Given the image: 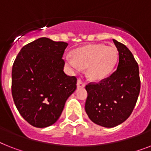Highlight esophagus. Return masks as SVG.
<instances>
[{"instance_id":"34e87169","label":"esophagus","mask_w":151,"mask_h":151,"mask_svg":"<svg viewBox=\"0 0 151 151\" xmlns=\"http://www.w3.org/2000/svg\"><path fill=\"white\" fill-rule=\"evenodd\" d=\"M84 86H85V84H84V82L82 81L81 79H78V82H77V87H78V88H84Z\"/></svg>"}]
</instances>
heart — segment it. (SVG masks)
I'll return each mask as SVG.
<instances>
[{
    "label": "heart",
    "instance_id": "obj_1",
    "mask_svg": "<svg viewBox=\"0 0 151 151\" xmlns=\"http://www.w3.org/2000/svg\"><path fill=\"white\" fill-rule=\"evenodd\" d=\"M118 50L113 46L88 44L74 49L71 57L66 58L67 66L73 70L86 69L89 81H101L111 74L118 60Z\"/></svg>",
    "mask_w": 151,
    "mask_h": 151
}]
</instances>
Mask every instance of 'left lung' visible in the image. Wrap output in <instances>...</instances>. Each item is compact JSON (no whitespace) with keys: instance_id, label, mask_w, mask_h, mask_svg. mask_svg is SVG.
I'll list each match as a JSON object with an SVG mask.
<instances>
[{"instance_id":"1","label":"left lung","mask_w":151,"mask_h":151,"mask_svg":"<svg viewBox=\"0 0 151 151\" xmlns=\"http://www.w3.org/2000/svg\"><path fill=\"white\" fill-rule=\"evenodd\" d=\"M119 52L117 69L99 84L86 86L85 111L95 124L112 128L126 121L137 103L140 90L139 67L127 46L113 40Z\"/></svg>"}]
</instances>
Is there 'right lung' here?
Returning a JSON list of instances; mask_svg holds the SVG:
<instances>
[{"instance_id": "1", "label": "right lung", "mask_w": 151, "mask_h": 151, "mask_svg": "<svg viewBox=\"0 0 151 151\" xmlns=\"http://www.w3.org/2000/svg\"><path fill=\"white\" fill-rule=\"evenodd\" d=\"M68 44L40 38L23 46L12 67V93L17 109L29 124L45 128L60 118L77 78L63 71Z\"/></svg>"}]
</instances>
